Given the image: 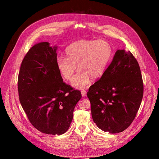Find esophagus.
Masks as SVG:
<instances>
[{"instance_id":"34e87169","label":"esophagus","mask_w":159,"mask_h":159,"mask_svg":"<svg viewBox=\"0 0 159 159\" xmlns=\"http://www.w3.org/2000/svg\"><path fill=\"white\" fill-rule=\"evenodd\" d=\"M81 94H82V96L84 97L86 96V91L85 90H81Z\"/></svg>"}]
</instances>
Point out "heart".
Wrapping results in <instances>:
<instances>
[{"mask_svg": "<svg viewBox=\"0 0 159 159\" xmlns=\"http://www.w3.org/2000/svg\"><path fill=\"white\" fill-rule=\"evenodd\" d=\"M66 57L57 59V67L66 80L73 79L77 66L79 71L72 82L76 89L88 86L92 79L103 76L111 58L112 48L105 40H80L69 45L65 49Z\"/></svg>", "mask_w": 159, "mask_h": 159, "instance_id": "heart-1", "label": "heart"}]
</instances>
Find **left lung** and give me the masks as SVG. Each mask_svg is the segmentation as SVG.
<instances>
[{"mask_svg":"<svg viewBox=\"0 0 159 159\" xmlns=\"http://www.w3.org/2000/svg\"><path fill=\"white\" fill-rule=\"evenodd\" d=\"M143 95L137 61L130 52L117 50L103 76L87 93L94 122L110 134L124 131L135 119Z\"/></svg>","mask_w":159,"mask_h":159,"instance_id":"left-lung-1","label":"left lung"}]
</instances>
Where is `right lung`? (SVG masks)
Returning <instances> with one entry per match:
<instances>
[{"label": "right lung", "instance_id": "right-lung-1", "mask_svg": "<svg viewBox=\"0 0 159 159\" xmlns=\"http://www.w3.org/2000/svg\"><path fill=\"white\" fill-rule=\"evenodd\" d=\"M57 46L34 45L24 57L18 75L20 104L33 126L45 134L68 130L80 92L65 84L57 67Z\"/></svg>", "mask_w": 159, "mask_h": 159}]
</instances>
